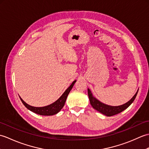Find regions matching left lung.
Returning a JSON list of instances; mask_svg holds the SVG:
<instances>
[{
    "label": "left lung",
    "instance_id": "1",
    "mask_svg": "<svg viewBox=\"0 0 149 149\" xmlns=\"http://www.w3.org/2000/svg\"><path fill=\"white\" fill-rule=\"evenodd\" d=\"M138 92V90L136 91V93H135L134 95L131 98V99L130 100H129L128 102H126L125 104H122V105H120V106H113L107 105L106 104L101 102L100 101H99V100L97 99L95 97H93L91 90L89 89V88H88V97H89L90 102L91 106H92L93 108H94L95 109H96L100 113H102L103 115H106L107 116L115 115L116 114L121 113L123 110L127 109V107L130 106L132 102H133L136 97L137 95Z\"/></svg>",
    "mask_w": 149,
    "mask_h": 149
}]
</instances>
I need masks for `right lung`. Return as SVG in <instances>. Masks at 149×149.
<instances>
[{
    "instance_id": "obj_1",
    "label": "right lung",
    "mask_w": 149,
    "mask_h": 149,
    "mask_svg": "<svg viewBox=\"0 0 149 149\" xmlns=\"http://www.w3.org/2000/svg\"><path fill=\"white\" fill-rule=\"evenodd\" d=\"M76 82V80L73 81V83L71 84L70 86L67 89L65 90L64 93H63L62 95L60 97L59 99L55 101L52 104H50V105L43 106V107H34L31 106L29 104H27L26 102L22 100L21 97L20 99L22 101V102L24 104V105L26 106L27 108L30 110L31 111L35 113L36 114H38L40 115H43V116H51L56 115V114L58 113L61 109L63 108V106H64L66 98H67L70 91H71L72 89L73 86H74V84Z\"/></svg>"
}]
</instances>
